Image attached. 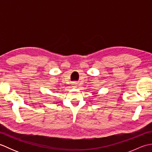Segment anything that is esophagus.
Here are the masks:
<instances>
[{"label": "esophagus", "mask_w": 152, "mask_h": 152, "mask_svg": "<svg viewBox=\"0 0 152 152\" xmlns=\"http://www.w3.org/2000/svg\"><path fill=\"white\" fill-rule=\"evenodd\" d=\"M74 85H76V83H75V84H74ZM74 87H76V86H74Z\"/></svg>", "instance_id": "esophagus-1"}]
</instances>
